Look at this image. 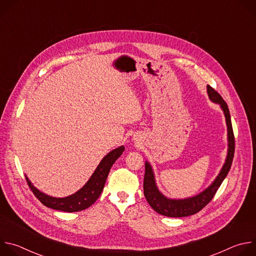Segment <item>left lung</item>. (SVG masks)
I'll use <instances>...</instances> for the list:
<instances>
[{
  "label": "left lung",
  "instance_id": "1",
  "mask_svg": "<svg viewBox=\"0 0 256 256\" xmlns=\"http://www.w3.org/2000/svg\"><path fill=\"white\" fill-rule=\"evenodd\" d=\"M206 91H208L210 100L214 103L220 105L226 118L227 136H228V151H227V157H226L225 163L220 173L218 174V176L212 182L210 186L206 188L204 192L192 198L175 200V198H169L165 196L158 190L153 168L148 161H146L144 178V194L146 200H147V202H149V204L152 206V208L160 214L170 216V218H180V216H192L198 212L212 200V198H214L218 188L222 184L223 180L226 178L231 168L233 157H234V151H235V138H234V134L232 128L229 108L227 103L222 98V96L214 89H212L210 86L208 85Z\"/></svg>",
  "mask_w": 256,
  "mask_h": 256
}]
</instances>
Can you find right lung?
Masks as SVG:
<instances>
[{"instance_id":"1","label":"right lung","mask_w":256,"mask_h":256,"mask_svg":"<svg viewBox=\"0 0 256 256\" xmlns=\"http://www.w3.org/2000/svg\"><path fill=\"white\" fill-rule=\"evenodd\" d=\"M124 151V147L120 146V147L109 152L101 160L85 186L77 192L66 198H54L42 192L31 184V181L27 176L25 177L32 192L46 206L66 212L83 210L92 206L97 200L103 190L105 181L112 166L122 156Z\"/></svg>"}]
</instances>
